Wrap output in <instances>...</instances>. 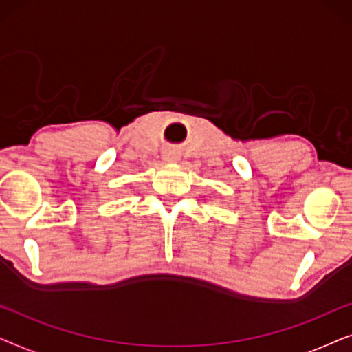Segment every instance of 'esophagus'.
<instances>
[{"label":"esophagus","instance_id":"esophagus-1","mask_svg":"<svg viewBox=\"0 0 352 352\" xmlns=\"http://www.w3.org/2000/svg\"><path fill=\"white\" fill-rule=\"evenodd\" d=\"M165 160H168V162H176V160H177V153H176V152H166V153H165Z\"/></svg>","mask_w":352,"mask_h":352}]
</instances>
